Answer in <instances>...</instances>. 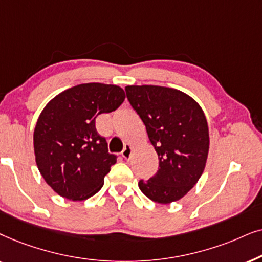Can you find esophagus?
Instances as JSON below:
<instances>
[{"label": "esophagus", "instance_id": "1", "mask_svg": "<svg viewBox=\"0 0 262 262\" xmlns=\"http://www.w3.org/2000/svg\"><path fill=\"white\" fill-rule=\"evenodd\" d=\"M132 151H133L132 146L130 145H125L124 148H123V151H122V157H123L124 159H129V158H130Z\"/></svg>", "mask_w": 262, "mask_h": 262}]
</instances>
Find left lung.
Segmentation results:
<instances>
[{
  "label": "left lung",
  "mask_w": 262,
  "mask_h": 262,
  "mask_svg": "<svg viewBox=\"0 0 262 262\" xmlns=\"http://www.w3.org/2000/svg\"><path fill=\"white\" fill-rule=\"evenodd\" d=\"M125 93L146 125L159 159L158 171L147 181H139V188L158 204L180 200L195 186L206 165L210 148L206 117L200 105L179 90L127 86Z\"/></svg>",
  "instance_id": "left-lung-1"
}]
</instances>
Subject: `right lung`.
<instances>
[{
	"instance_id": "right-lung-1",
	"label": "right lung",
	"mask_w": 262,
	"mask_h": 262,
	"mask_svg": "<svg viewBox=\"0 0 262 262\" xmlns=\"http://www.w3.org/2000/svg\"><path fill=\"white\" fill-rule=\"evenodd\" d=\"M124 98L116 85L81 83L56 96L41 111L33 134L36 163L58 195L85 200L103 187L117 156L109 153L96 118L116 110Z\"/></svg>"
}]
</instances>
